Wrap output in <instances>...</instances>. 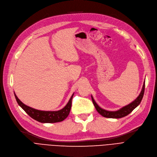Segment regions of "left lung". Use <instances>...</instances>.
I'll return each mask as SVG.
<instances>
[{"label": "left lung", "instance_id": "left-lung-1", "mask_svg": "<svg viewBox=\"0 0 157 157\" xmlns=\"http://www.w3.org/2000/svg\"><path fill=\"white\" fill-rule=\"evenodd\" d=\"M144 90H145V81L143 84V86L142 90L140 92V94L138 95V96L136 98V99L130 103L128 105H127L123 107H121V109L117 110V111H107V110L103 109L101 108L99 105H98L96 102L95 101L93 96L91 95V98L92 100V103H93L96 109V111L98 113L100 114L102 117H105V118H123L124 117H126L127 115H128L130 114L133 110H134L136 107H137L139 104L140 103L143 96L144 94Z\"/></svg>", "mask_w": 157, "mask_h": 157}]
</instances>
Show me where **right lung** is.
Listing matches in <instances>:
<instances>
[{
  "instance_id": "right-lung-1",
  "label": "right lung",
  "mask_w": 157,
  "mask_h": 157,
  "mask_svg": "<svg viewBox=\"0 0 157 157\" xmlns=\"http://www.w3.org/2000/svg\"><path fill=\"white\" fill-rule=\"evenodd\" d=\"M74 94V93L72 94L67 104L63 109L58 110V111H46L33 109L31 107H29L25 105V104L23 103L19 98H17V96L14 92L15 99L17 100V103L19 104V105L24 110L31 118L36 120L37 121H39L40 123H56L59 122V121H62L65 119H66L70 113V111H71V109L72 106V99Z\"/></svg>"
}]
</instances>
